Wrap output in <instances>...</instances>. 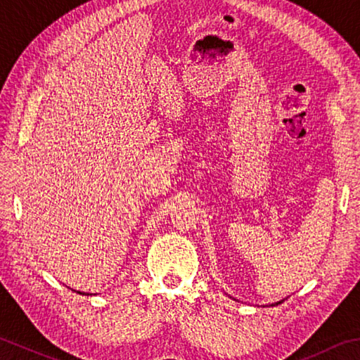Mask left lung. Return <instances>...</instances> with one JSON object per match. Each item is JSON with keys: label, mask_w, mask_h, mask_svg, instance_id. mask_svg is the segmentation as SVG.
Wrapping results in <instances>:
<instances>
[{"label": "left lung", "mask_w": 360, "mask_h": 360, "mask_svg": "<svg viewBox=\"0 0 360 360\" xmlns=\"http://www.w3.org/2000/svg\"><path fill=\"white\" fill-rule=\"evenodd\" d=\"M283 302V299L282 300H278V302H276V304H271V307H274V305H278V304H282Z\"/></svg>", "instance_id": "obj_1"}]
</instances>
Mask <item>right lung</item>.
I'll return each instance as SVG.
<instances>
[{
    "mask_svg": "<svg viewBox=\"0 0 360 360\" xmlns=\"http://www.w3.org/2000/svg\"><path fill=\"white\" fill-rule=\"evenodd\" d=\"M75 291V290H74ZM78 294H84V296H88V292H82V291H77Z\"/></svg>",
    "mask_w": 360,
    "mask_h": 360,
    "instance_id": "add662e5",
    "label": "right lung"
}]
</instances>
